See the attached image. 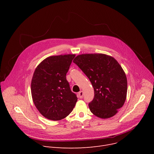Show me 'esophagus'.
Returning a JSON list of instances; mask_svg holds the SVG:
<instances>
[{
    "label": "esophagus",
    "instance_id": "34e87169",
    "mask_svg": "<svg viewBox=\"0 0 154 154\" xmlns=\"http://www.w3.org/2000/svg\"><path fill=\"white\" fill-rule=\"evenodd\" d=\"M83 94H84L83 91H80V92H79V94H78V97H79V98H80V99H82V98L83 97Z\"/></svg>",
    "mask_w": 154,
    "mask_h": 154
}]
</instances>
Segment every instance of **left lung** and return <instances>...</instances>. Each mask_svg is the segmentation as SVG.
Masks as SVG:
<instances>
[{
    "mask_svg": "<svg viewBox=\"0 0 154 154\" xmlns=\"http://www.w3.org/2000/svg\"><path fill=\"white\" fill-rule=\"evenodd\" d=\"M89 79L94 97L91 112L101 119L114 116L125 103L127 92L125 73L113 57L103 54H84L73 60Z\"/></svg>",
    "mask_w": 154,
    "mask_h": 154,
    "instance_id": "8db88e82",
    "label": "left lung"
}]
</instances>
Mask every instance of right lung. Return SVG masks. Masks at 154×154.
Returning <instances> with one entry per match:
<instances>
[{"label":"right lung","mask_w":154,"mask_h":154,"mask_svg":"<svg viewBox=\"0 0 154 154\" xmlns=\"http://www.w3.org/2000/svg\"><path fill=\"white\" fill-rule=\"evenodd\" d=\"M75 54L48 57L36 67L31 81L35 106L44 117L60 120L68 116L77 101L66 79Z\"/></svg>","instance_id":"1"}]
</instances>
